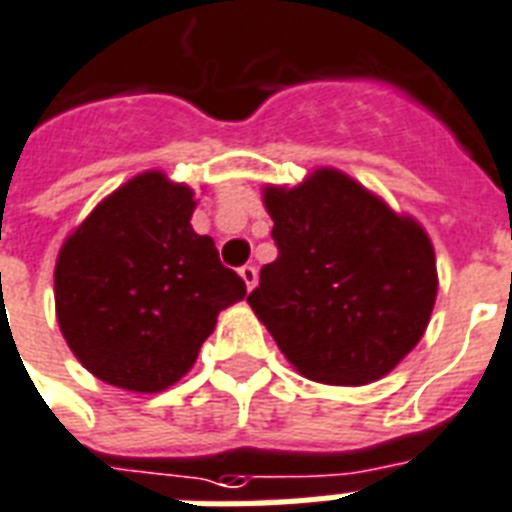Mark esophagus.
<instances>
[{
  "label": "esophagus",
  "instance_id": "obj_1",
  "mask_svg": "<svg viewBox=\"0 0 512 512\" xmlns=\"http://www.w3.org/2000/svg\"><path fill=\"white\" fill-rule=\"evenodd\" d=\"M239 273H241V279H244V284H247L249 292H252V289H255V284H257L255 265H244V268H241Z\"/></svg>",
  "mask_w": 512,
  "mask_h": 512
}]
</instances>
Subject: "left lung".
Listing matches in <instances>:
<instances>
[{
	"mask_svg": "<svg viewBox=\"0 0 512 512\" xmlns=\"http://www.w3.org/2000/svg\"><path fill=\"white\" fill-rule=\"evenodd\" d=\"M279 257L247 297L297 372L366 385L393 372L428 329L436 252L412 215L335 167L265 185Z\"/></svg>",
	"mask_w": 512,
	"mask_h": 512,
	"instance_id": "left-lung-1",
	"label": "left lung"
}]
</instances>
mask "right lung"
Listing matches in <instances>:
<instances>
[{"mask_svg":"<svg viewBox=\"0 0 512 512\" xmlns=\"http://www.w3.org/2000/svg\"><path fill=\"white\" fill-rule=\"evenodd\" d=\"M193 188L148 170L108 193L55 263V316L68 348L98 380L159 393L196 364L217 313L247 284L193 231Z\"/></svg>","mask_w":512,"mask_h":512,"instance_id":"right-lung-1","label":"right lung"}]
</instances>
